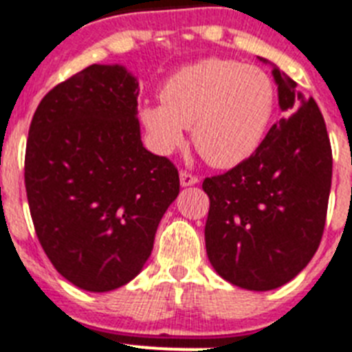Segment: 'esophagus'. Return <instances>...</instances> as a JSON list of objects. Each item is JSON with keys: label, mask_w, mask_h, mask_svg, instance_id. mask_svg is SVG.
<instances>
[{"label": "esophagus", "mask_w": 352, "mask_h": 352, "mask_svg": "<svg viewBox=\"0 0 352 352\" xmlns=\"http://www.w3.org/2000/svg\"><path fill=\"white\" fill-rule=\"evenodd\" d=\"M179 177H181V186H193V184H197V182H199V177L197 175H193V173H190V171H186V170H182L181 173H179Z\"/></svg>", "instance_id": "34e87169"}]
</instances>
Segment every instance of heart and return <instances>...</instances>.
<instances>
[{
	"mask_svg": "<svg viewBox=\"0 0 352 352\" xmlns=\"http://www.w3.org/2000/svg\"><path fill=\"white\" fill-rule=\"evenodd\" d=\"M277 93L259 67L206 58L181 67L161 87V102L143 103L140 121L155 152L181 148L186 129L209 164L232 168L254 155L276 112Z\"/></svg>",
	"mask_w": 352,
	"mask_h": 352,
	"instance_id": "obj_1",
	"label": "heart"
}]
</instances>
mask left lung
<instances>
[{"mask_svg":"<svg viewBox=\"0 0 352 352\" xmlns=\"http://www.w3.org/2000/svg\"><path fill=\"white\" fill-rule=\"evenodd\" d=\"M272 75L288 118L272 125L247 161L202 184L209 197V261L226 281L254 292L286 285L311 261L326 226L333 173L318 105L279 67Z\"/></svg>","mask_w":352,"mask_h":352,"instance_id":"obj_1","label":"left lung"}]
</instances>
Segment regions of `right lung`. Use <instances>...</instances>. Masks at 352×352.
Segmentation results:
<instances>
[{
    "label": "right lung",
    "mask_w": 352,
    "mask_h": 352,
    "mask_svg": "<svg viewBox=\"0 0 352 352\" xmlns=\"http://www.w3.org/2000/svg\"><path fill=\"white\" fill-rule=\"evenodd\" d=\"M138 94L125 67L93 64L55 85L32 118L25 186L35 232L82 290L132 281L179 195L173 162L143 146Z\"/></svg>",
    "instance_id": "add662e5"
}]
</instances>
